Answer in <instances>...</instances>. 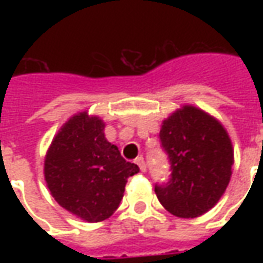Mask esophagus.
I'll list each match as a JSON object with an SVG mask.
<instances>
[{
    "label": "esophagus",
    "mask_w": 263,
    "mask_h": 263,
    "mask_svg": "<svg viewBox=\"0 0 263 263\" xmlns=\"http://www.w3.org/2000/svg\"><path fill=\"white\" fill-rule=\"evenodd\" d=\"M135 163L139 166V169H141L142 172L146 171V165H145V160H143L142 156H138L137 159H135Z\"/></svg>",
    "instance_id": "esophagus-1"
}]
</instances>
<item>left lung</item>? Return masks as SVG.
<instances>
[{"instance_id": "1", "label": "left lung", "mask_w": 263, "mask_h": 263, "mask_svg": "<svg viewBox=\"0 0 263 263\" xmlns=\"http://www.w3.org/2000/svg\"><path fill=\"white\" fill-rule=\"evenodd\" d=\"M160 142L172 177L155 186L160 204L179 218H196L218 203L232 175L231 138L213 115L186 104L162 121Z\"/></svg>"}]
</instances>
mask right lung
Wrapping results in <instances>:
<instances>
[{
  "label": "right lung",
  "instance_id": "add662e5",
  "mask_svg": "<svg viewBox=\"0 0 263 263\" xmlns=\"http://www.w3.org/2000/svg\"><path fill=\"white\" fill-rule=\"evenodd\" d=\"M105 122L87 111L62 125L45 156V180L54 200L87 222L109 218L124 197L128 177L139 172L104 134Z\"/></svg>",
  "mask_w": 263,
  "mask_h": 263
}]
</instances>
